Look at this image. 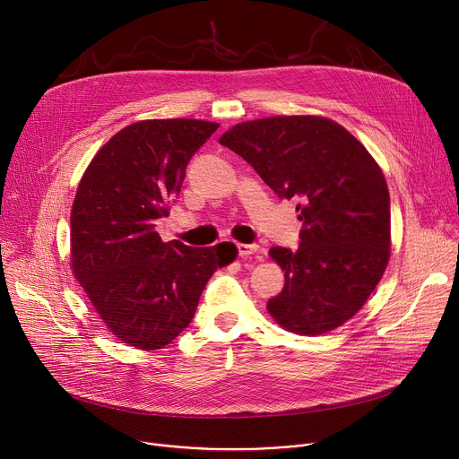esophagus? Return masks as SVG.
Returning <instances> with one entry per match:
<instances>
[{
    "label": "esophagus",
    "instance_id": "obj_1",
    "mask_svg": "<svg viewBox=\"0 0 459 459\" xmlns=\"http://www.w3.org/2000/svg\"><path fill=\"white\" fill-rule=\"evenodd\" d=\"M238 252H239L241 257H248V255L259 252V245H255V243H238Z\"/></svg>",
    "mask_w": 459,
    "mask_h": 459
}]
</instances>
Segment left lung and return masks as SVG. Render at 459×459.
<instances>
[{
	"instance_id": "left-lung-1",
	"label": "left lung",
	"mask_w": 459,
	"mask_h": 459,
	"mask_svg": "<svg viewBox=\"0 0 459 459\" xmlns=\"http://www.w3.org/2000/svg\"><path fill=\"white\" fill-rule=\"evenodd\" d=\"M220 143L280 198L298 202V250H269L285 271L269 314L301 336L338 329L365 305L388 265L390 198L379 165L345 126L323 116L243 121Z\"/></svg>"
}]
</instances>
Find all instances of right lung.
I'll use <instances>...</instances> for the list:
<instances>
[{
	"label": "right lung",
	"mask_w": 459,
	"mask_h": 459,
	"mask_svg": "<svg viewBox=\"0 0 459 459\" xmlns=\"http://www.w3.org/2000/svg\"><path fill=\"white\" fill-rule=\"evenodd\" d=\"M220 125L143 119L92 158L71 212V265L107 329L128 347L156 351L186 329L211 276L236 259L234 243L192 248L161 241L185 169Z\"/></svg>",
	"instance_id": "obj_1"
}]
</instances>
